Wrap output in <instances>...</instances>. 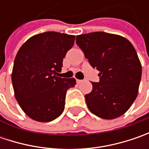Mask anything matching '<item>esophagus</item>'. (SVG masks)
Segmentation results:
<instances>
[{"mask_svg": "<svg viewBox=\"0 0 149 149\" xmlns=\"http://www.w3.org/2000/svg\"><path fill=\"white\" fill-rule=\"evenodd\" d=\"M82 81H83V80H82V79H76V82H77L78 84L81 83V82H82Z\"/></svg>", "mask_w": 149, "mask_h": 149, "instance_id": "1", "label": "esophagus"}]
</instances>
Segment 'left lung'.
Listing matches in <instances>:
<instances>
[{"label": "left lung", "mask_w": 149, "mask_h": 149, "mask_svg": "<svg viewBox=\"0 0 149 149\" xmlns=\"http://www.w3.org/2000/svg\"><path fill=\"white\" fill-rule=\"evenodd\" d=\"M76 44L99 71L85 95L88 109L98 117L113 119L128 111L139 93L142 65L133 45L118 35L97 31L76 36Z\"/></svg>", "instance_id": "left-lung-1"}]
</instances>
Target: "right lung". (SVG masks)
Here are the masks:
<instances>
[{
  "instance_id": "add662e5",
  "label": "right lung",
  "mask_w": 149,
  "mask_h": 149,
  "mask_svg": "<svg viewBox=\"0 0 149 149\" xmlns=\"http://www.w3.org/2000/svg\"><path fill=\"white\" fill-rule=\"evenodd\" d=\"M74 39L60 32H44L28 39L18 50L11 74L15 97L32 119L50 122L64 111L66 91L76 80L58 74Z\"/></svg>"
}]
</instances>
